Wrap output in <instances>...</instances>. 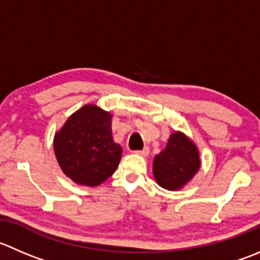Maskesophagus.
Segmentation results:
<instances>
[{"label":"esophagus","mask_w":260,"mask_h":260,"mask_svg":"<svg viewBox=\"0 0 260 260\" xmlns=\"http://www.w3.org/2000/svg\"><path fill=\"white\" fill-rule=\"evenodd\" d=\"M136 153H138V155H141V156H147L148 153H150V148L145 147V148H143V150L136 151Z\"/></svg>","instance_id":"esophagus-1"}]
</instances>
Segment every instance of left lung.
Wrapping results in <instances>:
<instances>
[{
  "mask_svg": "<svg viewBox=\"0 0 260 260\" xmlns=\"http://www.w3.org/2000/svg\"><path fill=\"white\" fill-rule=\"evenodd\" d=\"M200 151L184 133L174 132L166 147L153 158V176L168 190L183 188L200 170Z\"/></svg>",
  "mask_w": 260,
  "mask_h": 260,
  "instance_id": "1",
  "label": "left lung"
}]
</instances>
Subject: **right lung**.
<instances>
[{
  "instance_id": "1",
  "label": "right lung",
  "mask_w": 260,
  "mask_h": 260,
  "mask_svg": "<svg viewBox=\"0 0 260 260\" xmlns=\"http://www.w3.org/2000/svg\"><path fill=\"white\" fill-rule=\"evenodd\" d=\"M53 146L63 173L80 185L102 184L113 175L122 157V147L112 137V114L92 104L66 120L55 133Z\"/></svg>"
}]
</instances>
